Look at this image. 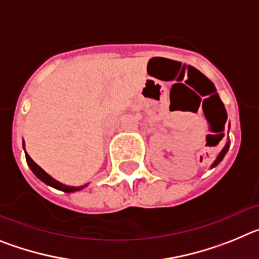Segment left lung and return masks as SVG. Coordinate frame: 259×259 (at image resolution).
Returning <instances> with one entry per match:
<instances>
[{"label":"left lung","instance_id":"1","mask_svg":"<svg viewBox=\"0 0 259 259\" xmlns=\"http://www.w3.org/2000/svg\"><path fill=\"white\" fill-rule=\"evenodd\" d=\"M228 149H230V140H227V143H226V145H224L223 149L221 150V153H219V154H218V157L215 158V161L212 162V164H211V168H214L215 166H218V164L221 163V161L224 158V155L227 154Z\"/></svg>","mask_w":259,"mask_h":259}]
</instances>
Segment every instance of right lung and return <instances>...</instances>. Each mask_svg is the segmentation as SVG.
Here are the masks:
<instances>
[{"mask_svg": "<svg viewBox=\"0 0 259 259\" xmlns=\"http://www.w3.org/2000/svg\"><path fill=\"white\" fill-rule=\"evenodd\" d=\"M24 146L26 145H24V140H23V149H24ZM24 153H26L27 164H28V167L31 168L32 172L35 174V176L37 178V179H40L41 182L45 183V184L49 185V187H53V188L58 189V191L66 192V193H72V192L81 191V189L85 188L87 185H88V184H84V185H80V187H72V185L62 184L61 182H58V180H56L54 178H52L49 174L45 172V171L42 170V168H41L37 163H35V162H33V159H32V158L27 154L26 149H24Z\"/></svg>", "mask_w": 259, "mask_h": 259, "instance_id": "right-lung-1", "label": "right lung"}]
</instances>
